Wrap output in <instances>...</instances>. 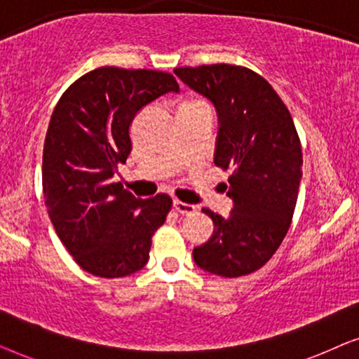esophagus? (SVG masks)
<instances>
[{
    "instance_id": "obj_1",
    "label": "esophagus",
    "mask_w": 359,
    "mask_h": 359,
    "mask_svg": "<svg viewBox=\"0 0 359 359\" xmlns=\"http://www.w3.org/2000/svg\"><path fill=\"white\" fill-rule=\"evenodd\" d=\"M173 208H175V210L176 212H180V214H186V215H189V214H193L194 210H196V208L193 204H188V203H183V201H173Z\"/></svg>"
}]
</instances>
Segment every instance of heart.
<instances>
[{
	"instance_id": "obj_1",
	"label": "heart",
	"mask_w": 359,
	"mask_h": 359,
	"mask_svg": "<svg viewBox=\"0 0 359 359\" xmlns=\"http://www.w3.org/2000/svg\"><path fill=\"white\" fill-rule=\"evenodd\" d=\"M198 104H208V102L201 101V100H188L184 102H181L180 107H188V106H198Z\"/></svg>"
}]
</instances>
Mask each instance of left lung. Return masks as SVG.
I'll return each instance as SVG.
<instances>
[{"mask_svg":"<svg viewBox=\"0 0 359 359\" xmlns=\"http://www.w3.org/2000/svg\"><path fill=\"white\" fill-rule=\"evenodd\" d=\"M175 75L215 106L214 163L232 171V212L224 219L203 209L214 233L193 250L194 262L217 276H245L269 262L291 225L302 178L296 126L273 86L250 68L215 63L175 68Z\"/></svg>","mask_w":359,"mask_h":359,"instance_id":"8db88e82","label":"left lung"}]
</instances>
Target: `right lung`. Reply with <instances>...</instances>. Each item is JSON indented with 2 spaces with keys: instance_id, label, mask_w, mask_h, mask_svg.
I'll return each mask as SVG.
<instances>
[{
  "instance_id": "add662e5",
  "label": "right lung",
  "mask_w": 359,
  "mask_h": 359,
  "mask_svg": "<svg viewBox=\"0 0 359 359\" xmlns=\"http://www.w3.org/2000/svg\"><path fill=\"white\" fill-rule=\"evenodd\" d=\"M168 91L180 86L166 72L101 67L68 86L52 112L43 199L58 238L95 276L124 278L144 268L171 209L170 196L137 199L112 181L132 150L135 114Z\"/></svg>"
}]
</instances>
